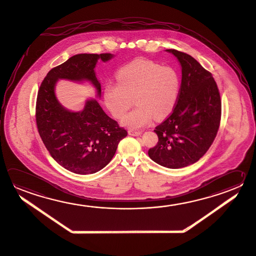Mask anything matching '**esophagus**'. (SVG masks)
<instances>
[{
  "mask_svg": "<svg viewBox=\"0 0 256 256\" xmlns=\"http://www.w3.org/2000/svg\"><path fill=\"white\" fill-rule=\"evenodd\" d=\"M128 134L132 135V136H139V135L142 134V132H140V130H128Z\"/></svg>",
  "mask_w": 256,
  "mask_h": 256,
  "instance_id": "34e87169",
  "label": "esophagus"
}]
</instances>
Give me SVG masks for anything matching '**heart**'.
I'll list each match as a JSON object with an SVG mask.
<instances>
[{
	"label": "heart",
	"mask_w": 256,
	"mask_h": 256,
	"mask_svg": "<svg viewBox=\"0 0 256 256\" xmlns=\"http://www.w3.org/2000/svg\"><path fill=\"white\" fill-rule=\"evenodd\" d=\"M118 84H106L104 102L112 116L122 118L134 104L137 107L122 119V124L140 129L154 117L162 119L177 102L180 78L174 68L154 61L137 60L117 72Z\"/></svg>",
	"instance_id": "heart-1"
}]
</instances>
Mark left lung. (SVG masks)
<instances>
[{"label": "left lung", "instance_id": "left-lung-1", "mask_svg": "<svg viewBox=\"0 0 256 256\" xmlns=\"http://www.w3.org/2000/svg\"><path fill=\"white\" fill-rule=\"evenodd\" d=\"M167 52L182 65V84L172 114L155 127L158 144L148 154L162 166L180 168L196 162L213 144L221 120V98L213 76L194 58L173 48Z\"/></svg>", "mask_w": 256, "mask_h": 256}]
</instances>
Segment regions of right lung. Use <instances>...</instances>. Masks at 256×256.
<instances>
[{"mask_svg":"<svg viewBox=\"0 0 256 256\" xmlns=\"http://www.w3.org/2000/svg\"><path fill=\"white\" fill-rule=\"evenodd\" d=\"M112 55L78 54L48 71L38 92L36 124L46 150L56 162L76 174H92L102 170L116 152L127 130L107 116L96 100H88L84 110L73 112L61 106L54 88L58 79L89 80L101 94L94 68L100 58Z\"/></svg>","mask_w":256,"mask_h":256,"instance_id":"obj_1","label":"right lung"}]
</instances>
